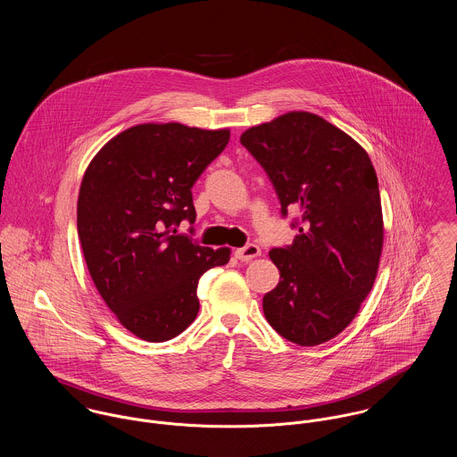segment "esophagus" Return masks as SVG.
Masks as SVG:
<instances>
[{
	"label": "esophagus",
	"mask_w": 457,
	"mask_h": 457,
	"mask_svg": "<svg viewBox=\"0 0 457 457\" xmlns=\"http://www.w3.org/2000/svg\"><path fill=\"white\" fill-rule=\"evenodd\" d=\"M259 255H261V248H259L257 245H253V243L246 245L245 248L236 250V259H239V261L243 262L252 261V259H255V257H259Z\"/></svg>",
	"instance_id": "1"
}]
</instances>
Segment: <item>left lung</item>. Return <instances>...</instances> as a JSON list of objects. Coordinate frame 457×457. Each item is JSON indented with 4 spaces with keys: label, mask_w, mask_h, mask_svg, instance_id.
<instances>
[{
    "label": "left lung",
    "mask_w": 457,
    "mask_h": 457,
    "mask_svg": "<svg viewBox=\"0 0 457 457\" xmlns=\"http://www.w3.org/2000/svg\"><path fill=\"white\" fill-rule=\"evenodd\" d=\"M269 176L294 243L272 248L279 283L263 315L285 339L315 346L348 326L373 288L384 245L378 179L368 153L312 112H288L241 135Z\"/></svg>",
    "instance_id": "left-lung-1"
}]
</instances>
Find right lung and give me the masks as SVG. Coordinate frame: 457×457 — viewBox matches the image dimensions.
I'll use <instances>...</instances> for the list:
<instances>
[{
    "mask_svg": "<svg viewBox=\"0 0 457 457\" xmlns=\"http://www.w3.org/2000/svg\"><path fill=\"white\" fill-rule=\"evenodd\" d=\"M228 130L145 123L121 131L91 160L77 230L96 290L121 326L160 343L195 320L200 276L230 250L176 234L195 221L192 188L228 144Z\"/></svg>",
    "mask_w": 457,
    "mask_h": 457,
    "instance_id": "obj_1",
    "label": "right lung"
}]
</instances>
